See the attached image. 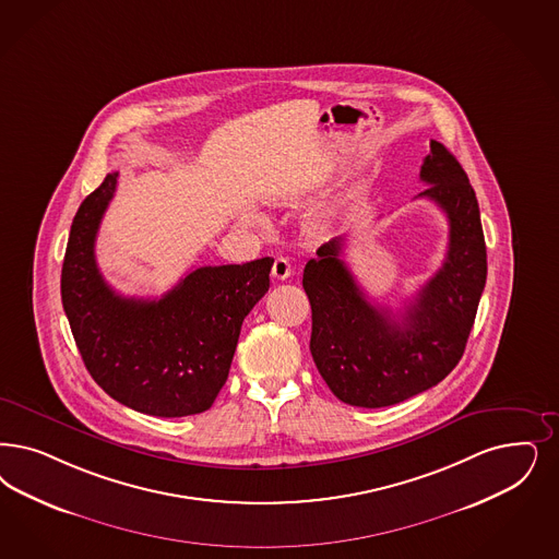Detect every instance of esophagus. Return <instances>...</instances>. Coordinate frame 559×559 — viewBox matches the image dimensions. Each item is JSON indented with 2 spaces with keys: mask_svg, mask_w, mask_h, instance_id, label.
Listing matches in <instances>:
<instances>
[{
  "mask_svg": "<svg viewBox=\"0 0 559 559\" xmlns=\"http://www.w3.org/2000/svg\"><path fill=\"white\" fill-rule=\"evenodd\" d=\"M272 276L276 281H287L290 276V264L287 258H276L272 264Z\"/></svg>",
  "mask_w": 559,
  "mask_h": 559,
  "instance_id": "esophagus-1",
  "label": "esophagus"
}]
</instances>
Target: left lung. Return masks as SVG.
Segmentation results:
<instances>
[{
  "label": "left lung",
  "mask_w": 559,
  "mask_h": 559,
  "mask_svg": "<svg viewBox=\"0 0 559 559\" xmlns=\"http://www.w3.org/2000/svg\"><path fill=\"white\" fill-rule=\"evenodd\" d=\"M421 181L429 186L419 198L433 200L448 216V253L401 320L367 301L343 260L347 237L320 246L304 270L309 350L332 394L347 405H396L442 382L461 361L475 324L487 278L477 195L461 163L436 140Z\"/></svg>",
  "instance_id": "obj_1"
}]
</instances>
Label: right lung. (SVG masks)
I'll use <instances>...</instances> for the list:
<instances>
[{"label":"right lung","instance_id":"add662e5","mask_svg":"<svg viewBox=\"0 0 559 559\" xmlns=\"http://www.w3.org/2000/svg\"><path fill=\"white\" fill-rule=\"evenodd\" d=\"M117 175L84 198L66 248L61 304L78 350L121 405L153 417L204 413L227 382L243 318L266 295L274 260L192 270L160 299L119 295L95 258Z\"/></svg>","mask_w":559,"mask_h":559}]
</instances>
